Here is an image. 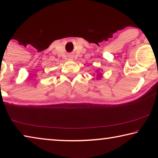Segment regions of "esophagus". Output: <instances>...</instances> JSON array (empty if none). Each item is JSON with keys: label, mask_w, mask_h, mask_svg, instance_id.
<instances>
[{"label": "esophagus", "mask_w": 158, "mask_h": 158, "mask_svg": "<svg viewBox=\"0 0 158 158\" xmlns=\"http://www.w3.org/2000/svg\"><path fill=\"white\" fill-rule=\"evenodd\" d=\"M68 59H69V60H73L74 58V56L72 55V54H69L68 56Z\"/></svg>", "instance_id": "obj_1"}]
</instances>
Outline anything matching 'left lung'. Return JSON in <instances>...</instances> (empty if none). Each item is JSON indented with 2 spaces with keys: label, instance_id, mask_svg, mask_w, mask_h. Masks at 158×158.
I'll return each mask as SVG.
<instances>
[{
  "label": "left lung",
  "instance_id": "left-lung-1",
  "mask_svg": "<svg viewBox=\"0 0 158 158\" xmlns=\"http://www.w3.org/2000/svg\"><path fill=\"white\" fill-rule=\"evenodd\" d=\"M95 72L96 73V79H100L102 78V74L100 73V70H98V69H96Z\"/></svg>",
  "mask_w": 158,
  "mask_h": 158
}]
</instances>
